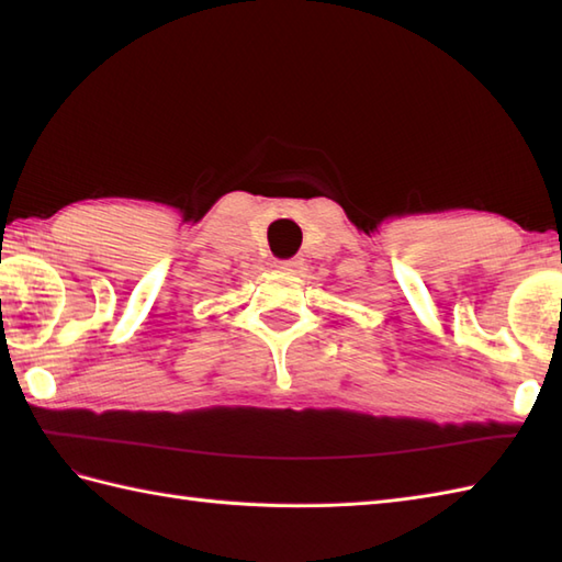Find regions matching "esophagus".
<instances>
[{
	"label": "esophagus",
	"instance_id": "1",
	"mask_svg": "<svg viewBox=\"0 0 562 562\" xmlns=\"http://www.w3.org/2000/svg\"><path fill=\"white\" fill-rule=\"evenodd\" d=\"M304 266V258H290V260H274V268L282 270V272H300Z\"/></svg>",
	"mask_w": 562,
	"mask_h": 562
}]
</instances>
